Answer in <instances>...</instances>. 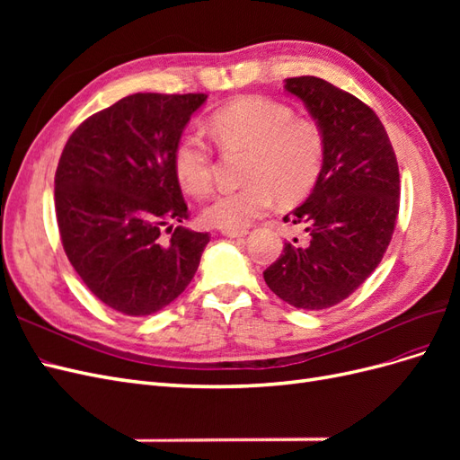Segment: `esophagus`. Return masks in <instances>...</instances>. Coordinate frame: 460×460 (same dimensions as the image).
Wrapping results in <instances>:
<instances>
[{"label":"esophagus","instance_id":"34e87169","mask_svg":"<svg viewBox=\"0 0 460 460\" xmlns=\"http://www.w3.org/2000/svg\"><path fill=\"white\" fill-rule=\"evenodd\" d=\"M222 235H226V238H243V235H247V230H222Z\"/></svg>","mask_w":460,"mask_h":460}]
</instances>
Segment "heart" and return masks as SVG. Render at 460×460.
<instances>
[{
    "label": "heart",
    "instance_id": "b5f03b06",
    "mask_svg": "<svg viewBox=\"0 0 460 460\" xmlns=\"http://www.w3.org/2000/svg\"><path fill=\"white\" fill-rule=\"evenodd\" d=\"M208 130L225 149H247L240 190L220 193L203 207L205 225L242 230L274 205L303 199L323 169L324 137L311 120L296 119L288 105L267 97H240L208 120ZM178 184L201 198L213 188V149L198 134L178 140L172 153Z\"/></svg>",
    "mask_w": 460,
    "mask_h": 460
}]
</instances>
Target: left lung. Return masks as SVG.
<instances>
[{
    "mask_svg": "<svg viewBox=\"0 0 460 460\" xmlns=\"http://www.w3.org/2000/svg\"><path fill=\"white\" fill-rule=\"evenodd\" d=\"M324 137L311 196L284 222L305 226L307 243H286L262 272L286 303L320 311L349 297L378 267L399 211V166L387 132L355 95L316 76L286 78Z\"/></svg>",
    "mask_w": 460,
    "mask_h": 460,
    "instance_id": "1",
    "label": "left lung"
}]
</instances>
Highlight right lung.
Listing matches in <instances>:
<instances>
[{
  "label": "right lung",
  "instance_id": "right-lung-1",
  "mask_svg": "<svg viewBox=\"0 0 460 460\" xmlns=\"http://www.w3.org/2000/svg\"><path fill=\"white\" fill-rule=\"evenodd\" d=\"M205 93H132L71 134L55 172L63 249L92 294L128 316L171 305L198 272L207 232L176 226L188 205L172 153Z\"/></svg>",
  "mask_w": 460,
  "mask_h": 460
}]
</instances>
